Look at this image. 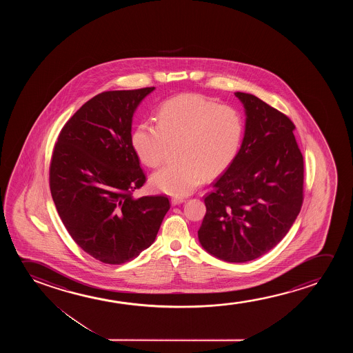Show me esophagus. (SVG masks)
<instances>
[{
  "label": "esophagus",
  "mask_w": 353,
  "mask_h": 353,
  "mask_svg": "<svg viewBox=\"0 0 353 353\" xmlns=\"http://www.w3.org/2000/svg\"><path fill=\"white\" fill-rule=\"evenodd\" d=\"M185 199L184 198H172L171 199V203L172 205H179V203H184Z\"/></svg>",
  "instance_id": "esophagus-1"
}]
</instances>
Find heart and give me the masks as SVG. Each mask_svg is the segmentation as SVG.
Wrapping results in <instances>:
<instances>
[{"mask_svg":"<svg viewBox=\"0 0 353 353\" xmlns=\"http://www.w3.org/2000/svg\"><path fill=\"white\" fill-rule=\"evenodd\" d=\"M243 136V118L235 107L199 94H182L165 101L157 124L142 121L131 136L139 159L150 168L164 161L169 145L177 161L155 171L150 183L176 196L192 193L205 176L214 177L236 158Z\"/></svg>","mask_w":353,"mask_h":353,"instance_id":"1","label":"heart"}]
</instances>
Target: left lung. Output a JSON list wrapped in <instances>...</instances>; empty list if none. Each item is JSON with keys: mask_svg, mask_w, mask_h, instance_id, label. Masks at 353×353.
<instances>
[{"mask_svg": "<svg viewBox=\"0 0 353 353\" xmlns=\"http://www.w3.org/2000/svg\"><path fill=\"white\" fill-rule=\"evenodd\" d=\"M246 110L241 148L205 195L201 246L219 259L253 261L290 232L304 200V158L288 117L261 99L235 92Z\"/></svg>", "mask_w": 353, "mask_h": 353, "instance_id": "left-lung-1", "label": "left lung"}]
</instances>
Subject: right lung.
<instances>
[{
	"mask_svg": "<svg viewBox=\"0 0 353 353\" xmlns=\"http://www.w3.org/2000/svg\"><path fill=\"white\" fill-rule=\"evenodd\" d=\"M154 87L112 90L85 102L59 134L49 185L63 225L78 246L105 264L132 261L154 242L170 201L135 199L145 182L131 145L132 116Z\"/></svg>",
	"mask_w": 353,
	"mask_h": 353,
	"instance_id": "right-lung-1",
	"label": "right lung"
}]
</instances>
